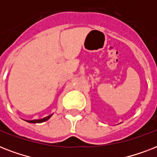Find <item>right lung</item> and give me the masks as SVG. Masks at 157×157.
Here are the masks:
<instances>
[{"label": "right lung", "mask_w": 157, "mask_h": 157, "mask_svg": "<svg viewBox=\"0 0 157 157\" xmlns=\"http://www.w3.org/2000/svg\"><path fill=\"white\" fill-rule=\"evenodd\" d=\"M52 116H53V113L51 115H50V116H48V117H44V118H42V119L32 120V121H27V120H25V121L27 122H28V123H34V124H36V123H42V122H45L46 121H48V120L50 119V117H52Z\"/></svg>", "instance_id": "obj_1"}]
</instances>
